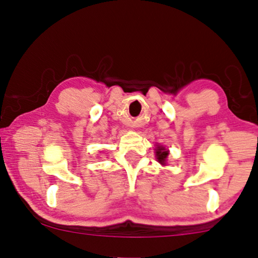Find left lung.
<instances>
[{
  "label": "left lung",
  "instance_id": "left-lung-1",
  "mask_svg": "<svg viewBox=\"0 0 258 258\" xmlns=\"http://www.w3.org/2000/svg\"><path fill=\"white\" fill-rule=\"evenodd\" d=\"M169 155L168 150L165 149L163 147H158L157 150H156V156H157V160L160 162L161 164H164L165 163V158Z\"/></svg>",
  "mask_w": 258,
  "mask_h": 258
}]
</instances>
